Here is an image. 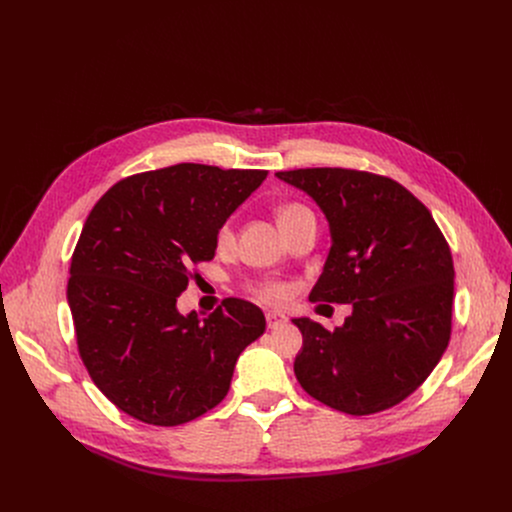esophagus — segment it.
<instances>
[{
	"mask_svg": "<svg viewBox=\"0 0 512 512\" xmlns=\"http://www.w3.org/2000/svg\"><path fill=\"white\" fill-rule=\"evenodd\" d=\"M265 318H267V328H271V330L279 328V326H283L287 322V316L283 312H279V310H269L265 314Z\"/></svg>",
	"mask_w": 512,
	"mask_h": 512,
	"instance_id": "obj_1",
	"label": "esophagus"
}]
</instances>
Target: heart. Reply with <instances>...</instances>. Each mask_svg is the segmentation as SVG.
<instances>
[{
  "mask_svg": "<svg viewBox=\"0 0 512 512\" xmlns=\"http://www.w3.org/2000/svg\"><path fill=\"white\" fill-rule=\"evenodd\" d=\"M304 214H310V210L302 204H287L279 210V223H287V221H294V218L298 216H304ZM218 241H221L223 245L231 243L233 241V223H225L221 227V231H218ZM263 296L267 300H273V302H279L287 296V287L281 285V283H271L263 289Z\"/></svg>",
  "mask_w": 512,
  "mask_h": 512,
  "instance_id": "1",
  "label": "heart"
}]
</instances>
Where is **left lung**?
Returning <instances> with one entry per match:
<instances>
[{
    "mask_svg": "<svg viewBox=\"0 0 512 512\" xmlns=\"http://www.w3.org/2000/svg\"><path fill=\"white\" fill-rule=\"evenodd\" d=\"M324 212L330 251L312 302L350 304L334 332L294 318L304 344L294 373L308 395L348 415L409 397L448 348L454 261L431 212L401 184L369 172L275 174Z\"/></svg>",
    "mask_w": 512,
    "mask_h": 512,
    "instance_id": "8db88e82",
    "label": "left lung"
}]
</instances>
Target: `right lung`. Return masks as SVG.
Instances as JSON below:
<instances>
[{
    "instance_id": "obj_1",
    "label": "right lung",
    "mask_w": 512,
    "mask_h": 512,
    "mask_svg": "<svg viewBox=\"0 0 512 512\" xmlns=\"http://www.w3.org/2000/svg\"><path fill=\"white\" fill-rule=\"evenodd\" d=\"M265 170L178 164L117 182L89 212L66 300L85 367L123 413L152 425L192 421L225 399L241 352L265 332L251 302L180 314L192 263Z\"/></svg>"
}]
</instances>
